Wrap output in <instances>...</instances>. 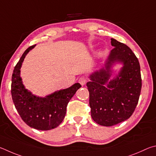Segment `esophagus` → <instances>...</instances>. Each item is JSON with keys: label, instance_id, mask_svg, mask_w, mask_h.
<instances>
[{"label": "esophagus", "instance_id": "34e87169", "mask_svg": "<svg viewBox=\"0 0 156 156\" xmlns=\"http://www.w3.org/2000/svg\"><path fill=\"white\" fill-rule=\"evenodd\" d=\"M87 82V79L84 76H81V77L79 79V83H80L81 86H84Z\"/></svg>", "mask_w": 156, "mask_h": 156}]
</instances>
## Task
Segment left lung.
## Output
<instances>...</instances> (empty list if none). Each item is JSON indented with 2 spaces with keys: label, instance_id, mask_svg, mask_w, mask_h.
<instances>
[{
  "label": "left lung",
  "instance_id": "1",
  "mask_svg": "<svg viewBox=\"0 0 156 156\" xmlns=\"http://www.w3.org/2000/svg\"><path fill=\"white\" fill-rule=\"evenodd\" d=\"M114 46L103 68L90 76L86 86L94 121L103 126H112L132 115L140 97L142 79L138 59L129 47L111 38ZM119 61L124 67L119 76L108 81L112 63ZM106 86H105V85Z\"/></svg>",
  "mask_w": 156,
  "mask_h": 156
}]
</instances>
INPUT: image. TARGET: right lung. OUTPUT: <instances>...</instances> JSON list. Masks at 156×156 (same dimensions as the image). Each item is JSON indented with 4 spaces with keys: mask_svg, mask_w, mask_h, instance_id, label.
Wrapping results in <instances>:
<instances>
[{
    "mask_svg": "<svg viewBox=\"0 0 156 156\" xmlns=\"http://www.w3.org/2000/svg\"><path fill=\"white\" fill-rule=\"evenodd\" d=\"M35 46H29L15 66L11 93L16 110L27 125L38 130H50L59 126L63 121L68 102L81 86L76 83L46 97L35 96L25 89L20 76V69L26 55Z\"/></svg>",
    "mask_w": 156,
    "mask_h": 156,
    "instance_id": "right-lung-1",
    "label": "right lung"
}]
</instances>
